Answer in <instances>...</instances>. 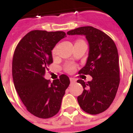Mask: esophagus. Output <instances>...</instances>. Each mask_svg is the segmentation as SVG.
<instances>
[{"mask_svg": "<svg viewBox=\"0 0 133 133\" xmlns=\"http://www.w3.org/2000/svg\"><path fill=\"white\" fill-rule=\"evenodd\" d=\"M70 82H71V83H73V82H75L76 81V80H75L74 78H72V77H70Z\"/></svg>", "mask_w": 133, "mask_h": 133, "instance_id": "esophagus-1", "label": "esophagus"}]
</instances>
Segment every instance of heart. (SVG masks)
<instances>
[{
    "instance_id": "b5f03b06",
    "label": "heart",
    "mask_w": 133,
    "mask_h": 133,
    "mask_svg": "<svg viewBox=\"0 0 133 133\" xmlns=\"http://www.w3.org/2000/svg\"><path fill=\"white\" fill-rule=\"evenodd\" d=\"M52 54H54V55L56 54V49H53ZM64 69H65V70L67 72H72L75 71V65L72 63H68L65 65Z\"/></svg>"
}]
</instances>
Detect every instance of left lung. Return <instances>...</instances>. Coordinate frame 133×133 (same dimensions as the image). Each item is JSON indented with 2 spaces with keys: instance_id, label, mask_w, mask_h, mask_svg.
<instances>
[{
  "instance_id": "left-lung-1",
  "label": "left lung",
  "mask_w": 133,
  "mask_h": 133,
  "mask_svg": "<svg viewBox=\"0 0 133 133\" xmlns=\"http://www.w3.org/2000/svg\"><path fill=\"white\" fill-rule=\"evenodd\" d=\"M67 34L84 35L89 43V56L79 74L89 75L92 79L87 82L77 81L84 89L77 97L79 107L91 115L102 113L112 104L120 83L116 46L110 36L91 26L72 29Z\"/></svg>"
}]
</instances>
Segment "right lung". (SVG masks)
Here are the masks:
<instances>
[{
    "mask_svg": "<svg viewBox=\"0 0 133 133\" xmlns=\"http://www.w3.org/2000/svg\"><path fill=\"white\" fill-rule=\"evenodd\" d=\"M66 36L64 31H31L15 50L12 72L14 85L26 110L41 118H51L61 109L69 77L61 75L52 83L44 77L53 63L51 51Z\"/></svg>",
    "mask_w": 133,
    "mask_h": 133,
    "instance_id": "right-lung-1",
    "label": "right lung"
}]
</instances>
